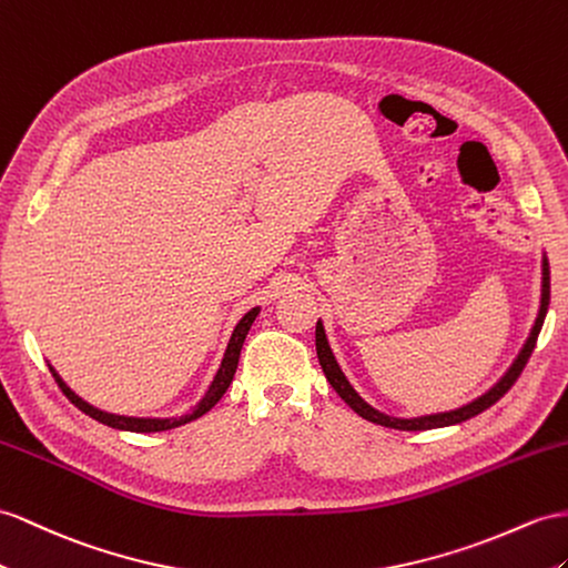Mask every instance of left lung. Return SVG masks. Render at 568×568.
Listing matches in <instances>:
<instances>
[{
  "label": "left lung",
  "instance_id": "1",
  "mask_svg": "<svg viewBox=\"0 0 568 568\" xmlns=\"http://www.w3.org/2000/svg\"><path fill=\"white\" fill-rule=\"evenodd\" d=\"M547 307H549V264L547 258H542V300H540V312H537V318H535V326L530 331V336L526 341V345H523V351L518 353L516 362L511 365V369H508L501 379L494 384L485 396H479L477 400L463 405V408L458 410H450V413H436V415H425V417H410V419H403V417H390V415H384L379 410H374L369 403L362 400L357 396V390L351 386V382L345 379V374L341 372L336 357H333L331 347H328V341H326V333H324V326L322 322L316 324V355H318V365H322L324 374L328 384L333 386V390L351 405V408L359 415L369 419V423L374 425H382V427H390V429H403V432H423V429H434V427H448V425H458L463 423V419H470L475 415H479L483 410H487L489 405L497 403L508 388H511L516 384V379L520 376L523 367L528 365V359L535 351V343H537V336H540V328H542V322H545V314H547Z\"/></svg>",
  "mask_w": 568,
  "mask_h": 568
}]
</instances>
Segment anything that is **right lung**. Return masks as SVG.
Masks as SVG:
<instances>
[{
    "label": "right lung",
    "mask_w": 568,
    "mask_h": 568,
    "mask_svg": "<svg viewBox=\"0 0 568 568\" xmlns=\"http://www.w3.org/2000/svg\"><path fill=\"white\" fill-rule=\"evenodd\" d=\"M256 314H258V307L252 310V312H246V314L242 316V322L235 326V333H232V338H230V343H227V351H225V357H223V362H221V369H217L215 379H213V384H211V388H209V394L201 398V403L196 405V408H194L192 413L182 415V417L145 419V417H124V415L103 413V410L93 408V405H89L85 400H81V398L74 394V390H71V388L60 379V374H57L52 367H50V372H52V376H54L57 386L62 388V394H64L71 403H74L81 413H85L89 417L98 419V423H103V425L114 427V429H126V432H165V429H174V427H180V425L192 423V419H196V417H201V415H206V413L213 408V405L223 398L227 386L232 384V376H235L237 362H240V353H242V343H244V338H246V333H250Z\"/></svg>",
    "instance_id": "obj_1"
}]
</instances>
